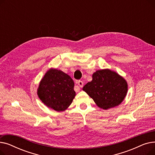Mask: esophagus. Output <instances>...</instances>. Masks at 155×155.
I'll list each match as a JSON object with an SVG mask.
<instances>
[{
    "mask_svg": "<svg viewBox=\"0 0 155 155\" xmlns=\"http://www.w3.org/2000/svg\"><path fill=\"white\" fill-rule=\"evenodd\" d=\"M77 84H78V85L82 88V87H83V85H84V82H82V80H78V81H77Z\"/></svg>",
    "mask_w": 155,
    "mask_h": 155,
    "instance_id": "esophagus-1",
    "label": "esophagus"
}]
</instances>
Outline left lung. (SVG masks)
I'll return each mask as SVG.
<instances>
[{
	"label": "left lung",
	"instance_id": "left-lung-1",
	"mask_svg": "<svg viewBox=\"0 0 155 155\" xmlns=\"http://www.w3.org/2000/svg\"><path fill=\"white\" fill-rule=\"evenodd\" d=\"M100 108L108 109L119 105L126 95L127 84L117 73L110 70L95 72L92 80L83 87Z\"/></svg>",
	"mask_w": 155,
	"mask_h": 155
}]
</instances>
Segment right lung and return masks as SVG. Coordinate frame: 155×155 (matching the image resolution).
Listing matches in <instances>:
<instances>
[{
    "label": "right lung",
    "instance_id": "1",
    "mask_svg": "<svg viewBox=\"0 0 155 155\" xmlns=\"http://www.w3.org/2000/svg\"><path fill=\"white\" fill-rule=\"evenodd\" d=\"M74 82L61 70L50 69L41 81L38 95L46 105L56 111H63L75 98Z\"/></svg>",
    "mask_w": 155,
    "mask_h": 155
}]
</instances>
